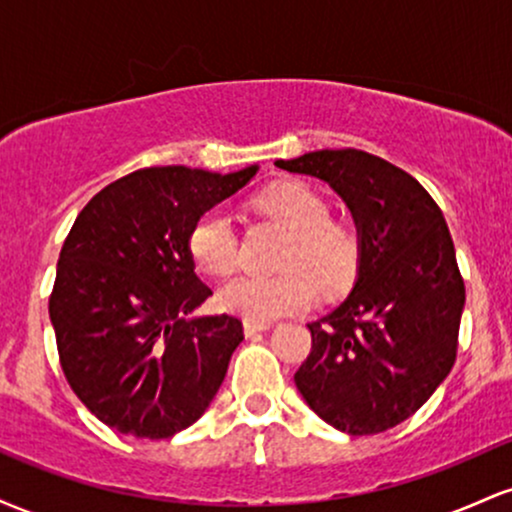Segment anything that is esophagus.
Returning a JSON list of instances; mask_svg holds the SVG:
<instances>
[{
	"mask_svg": "<svg viewBox=\"0 0 512 512\" xmlns=\"http://www.w3.org/2000/svg\"><path fill=\"white\" fill-rule=\"evenodd\" d=\"M269 322H255V320H245L243 322V330H245V334H248V337H252V334H257V332H267L269 330Z\"/></svg>",
	"mask_w": 512,
	"mask_h": 512,
	"instance_id": "obj_1",
	"label": "esophagus"
}]
</instances>
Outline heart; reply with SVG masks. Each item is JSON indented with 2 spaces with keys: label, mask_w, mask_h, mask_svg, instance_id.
Masks as SVG:
<instances>
[{
  "label": "heart",
  "mask_w": 512,
  "mask_h": 512,
  "mask_svg": "<svg viewBox=\"0 0 512 512\" xmlns=\"http://www.w3.org/2000/svg\"><path fill=\"white\" fill-rule=\"evenodd\" d=\"M257 209L289 231L276 276H236L221 286L219 305L245 320L267 322L301 313L315 293L337 296L356 276L358 240L330 219V204L303 182L286 180L257 197ZM190 255L199 269L223 276L238 264V238L226 209H209L190 233Z\"/></svg>",
  "instance_id": "heart-1"
}]
</instances>
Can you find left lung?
<instances>
[{
    "mask_svg": "<svg viewBox=\"0 0 512 512\" xmlns=\"http://www.w3.org/2000/svg\"><path fill=\"white\" fill-rule=\"evenodd\" d=\"M276 168L327 182L358 233L354 289L310 322L313 349L293 380L337 431L383 433L424 407L455 363L464 281L448 223L419 180L366 151H310Z\"/></svg>",
    "mask_w": 512,
    "mask_h": 512,
    "instance_id": "obj_1",
    "label": "left lung"
}]
</instances>
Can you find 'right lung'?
<instances>
[{
	"mask_svg": "<svg viewBox=\"0 0 512 512\" xmlns=\"http://www.w3.org/2000/svg\"><path fill=\"white\" fill-rule=\"evenodd\" d=\"M255 173L142 168L103 187L76 216L57 262L50 322L67 383L105 426L170 438L219 392L243 322L192 315L211 289L195 274L190 233Z\"/></svg>",
	"mask_w": 512,
	"mask_h": 512,
	"instance_id": "right-lung-1",
	"label": "right lung"
}]
</instances>
